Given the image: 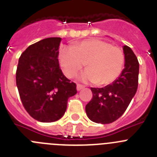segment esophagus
Instances as JSON below:
<instances>
[{"instance_id":"esophagus-1","label":"esophagus","mask_w":157,"mask_h":157,"mask_svg":"<svg viewBox=\"0 0 157 157\" xmlns=\"http://www.w3.org/2000/svg\"><path fill=\"white\" fill-rule=\"evenodd\" d=\"M83 88H85V86H84L83 85H81V84H77V90L78 91L81 90L82 89H83Z\"/></svg>"}]
</instances>
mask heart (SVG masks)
Returning a JSON list of instances; mask_svg holds the SVG:
<instances>
[{
  "label": "heart",
  "instance_id": "1",
  "mask_svg": "<svg viewBox=\"0 0 157 157\" xmlns=\"http://www.w3.org/2000/svg\"><path fill=\"white\" fill-rule=\"evenodd\" d=\"M125 61L122 48L98 39L63 47L59 52V62L67 77L76 75L86 63L88 69L82 75V79L96 82L100 86L114 82L121 75Z\"/></svg>",
  "mask_w": 157,
  "mask_h": 157
}]
</instances>
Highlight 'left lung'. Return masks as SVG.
Instances as JSON below:
<instances>
[{
  "label": "left lung",
  "instance_id": "1",
  "mask_svg": "<svg viewBox=\"0 0 157 157\" xmlns=\"http://www.w3.org/2000/svg\"><path fill=\"white\" fill-rule=\"evenodd\" d=\"M125 68L117 79L104 88H93V98L86 105L87 116L94 123L107 124L118 120L127 110L137 92L139 63L130 47L124 45Z\"/></svg>",
  "mask_w": 157,
  "mask_h": 157
}]
</instances>
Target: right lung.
Masks as SVG:
<instances>
[{"instance_id":"add662e5","label":"right lung","mask_w":157,"mask_h":157,"mask_svg":"<svg viewBox=\"0 0 157 157\" xmlns=\"http://www.w3.org/2000/svg\"><path fill=\"white\" fill-rule=\"evenodd\" d=\"M61 38L48 37L30 45L21 54L16 86L24 109L43 123L59 120L67 100L77 93L76 84L63 75L58 60Z\"/></svg>"}]
</instances>
